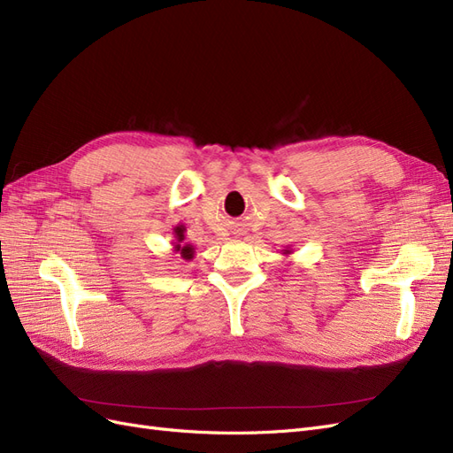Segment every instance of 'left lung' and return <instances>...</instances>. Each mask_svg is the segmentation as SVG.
<instances>
[{
    "mask_svg": "<svg viewBox=\"0 0 453 453\" xmlns=\"http://www.w3.org/2000/svg\"><path fill=\"white\" fill-rule=\"evenodd\" d=\"M285 253H289V251H287V250H285Z\"/></svg>",
    "mask_w": 453,
    "mask_h": 453,
    "instance_id": "obj_1",
    "label": "left lung"
}]
</instances>
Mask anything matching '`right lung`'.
<instances>
[{"label": "right lung", "instance_id": "obj_1", "mask_svg": "<svg viewBox=\"0 0 453 453\" xmlns=\"http://www.w3.org/2000/svg\"><path fill=\"white\" fill-rule=\"evenodd\" d=\"M177 242H183V232H177ZM175 251H181V257L190 260L195 257V248L193 245H181V243H175Z\"/></svg>", "mask_w": 453, "mask_h": 453}]
</instances>
